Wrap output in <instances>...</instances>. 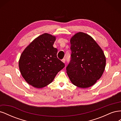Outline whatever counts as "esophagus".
Instances as JSON below:
<instances>
[{"instance_id": "esophagus-1", "label": "esophagus", "mask_w": 121, "mask_h": 121, "mask_svg": "<svg viewBox=\"0 0 121 121\" xmlns=\"http://www.w3.org/2000/svg\"><path fill=\"white\" fill-rule=\"evenodd\" d=\"M62 60V61L63 62V63H65V58H63V59L62 60Z\"/></svg>"}]
</instances>
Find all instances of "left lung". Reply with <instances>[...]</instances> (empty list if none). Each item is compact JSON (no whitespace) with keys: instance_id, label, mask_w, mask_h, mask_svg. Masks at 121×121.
<instances>
[{"instance_id":"left-lung-1","label":"left lung","mask_w":121,"mask_h":121,"mask_svg":"<svg viewBox=\"0 0 121 121\" xmlns=\"http://www.w3.org/2000/svg\"><path fill=\"white\" fill-rule=\"evenodd\" d=\"M71 60L67 73L75 86L85 88L92 86L104 71L106 59L103 51L87 34L79 32L71 39Z\"/></svg>"}]
</instances>
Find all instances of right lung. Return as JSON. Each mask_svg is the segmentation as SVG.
<instances>
[{"instance_id": "obj_1", "label": "right lung", "mask_w": 121, "mask_h": 121, "mask_svg": "<svg viewBox=\"0 0 121 121\" xmlns=\"http://www.w3.org/2000/svg\"><path fill=\"white\" fill-rule=\"evenodd\" d=\"M55 40L54 36L43 34L34 39L21 54L19 63L21 74L34 87L48 85L65 67L57 57V48L53 47Z\"/></svg>"}]
</instances>
